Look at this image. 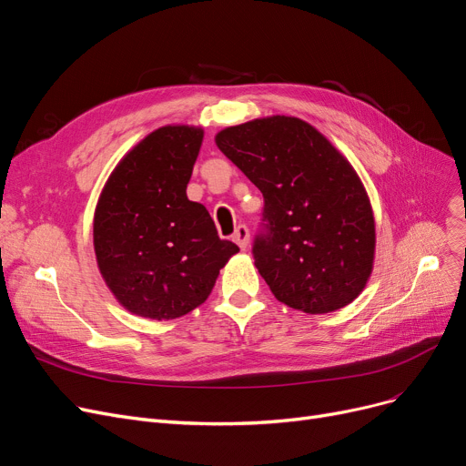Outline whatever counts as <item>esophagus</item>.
<instances>
[{
    "instance_id": "esophagus-1",
    "label": "esophagus",
    "mask_w": 466,
    "mask_h": 466,
    "mask_svg": "<svg viewBox=\"0 0 466 466\" xmlns=\"http://www.w3.org/2000/svg\"><path fill=\"white\" fill-rule=\"evenodd\" d=\"M234 241L238 243V246H239L241 249H248V246H249V230H248L246 225H239V227L236 228V232H234Z\"/></svg>"
}]
</instances>
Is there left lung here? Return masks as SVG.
I'll use <instances>...</instances> for the list:
<instances>
[{
  "instance_id": "1",
  "label": "left lung",
  "mask_w": 466,
  "mask_h": 466,
  "mask_svg": "<svg viewBox=\"0 0 466 466\" xmlns=\"http://www.w3.org/2000/svg\"><path fill=\"white\" fill-rule=\"evenodd\" d=\"M264 196L255 266L289 308L329 313L351 304L374 268L376 223L355 167L315 127L274 115L215 136Z\"/></svg>"
}]
</instances>
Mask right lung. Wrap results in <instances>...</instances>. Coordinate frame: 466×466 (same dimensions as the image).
Here are the masks:
<instances>
[{"label": "right lung", "mask_w": 466, "mask_h": 466, "mask_svg": "<svg viewBox=\"0 0 466 466\" xmlns=\"http://www.w3.org/2000/svg\"><path fill=\"white\" fill-rule=\"evenodd\" d=\"M204 139L200 127L167 125L120 158L94 211V253L116 302L167 321L206 302L239 251L220 239L209 211L187 198Z\"/></svg>", "instance_id": "1"}]
</instances>
